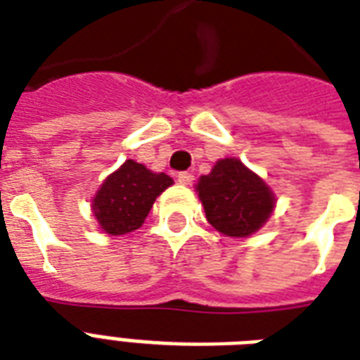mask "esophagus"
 Masks as SVG:
<instances>
[{
  "label": "esophagus",
  "mask_w": 360,
  "mask_h": 360,
  "mask_svg": "<svg viewBox=\"0 0 360 360\" xmlns=\"http://www.w3.org/2000/svg\"><path fill=\"white\" fill-rule=\"evenodd\" d=\"M191 182H193V174H191V172H180V174H178V184L189 186Z\"/></svg>",
  "instance_id": "34e87169"
}]
</instances>
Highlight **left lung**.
<instances>
[{
  "instance_id": "obj_1",
  "label": "left lung",
  "mask_w": 360,
  "mask_h": 360,
  "mask_svg": "<svg viewBox=\"0 0 360 360\" xmlns=\"http://www.w3.org/2000/svg\"><path fill=\"white\" fill-rule=\"evenodd\" d=\"M208 224L221 235L244 238L266 224L276 199L270 188L236 158H225L195 186Z\"/></svg>"
}]
</instances>
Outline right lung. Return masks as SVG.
<instances>
[{
  "label": "right lung",
  "instance_id": "obj_1",
  "mask_svg": "<svg viewBox=\"0 0 360 360\" xmlns=\"http://www.w3.org/2000/svg\"><path fill=\"white\" fill-rule=\"evenodd\" d=\"M169 186H172V178L165 172H152L127 160L97 189L91 210L107 235H125L144 224L155 199Z\"/></svg>",
  "mask_w": 360,
  "mask_h": 360
}]
</instances>
